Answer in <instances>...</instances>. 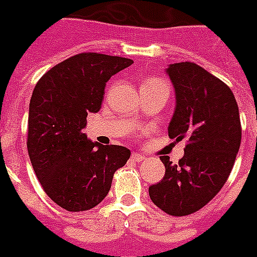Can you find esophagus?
<instances>
[{"mask_svg":"<svg viewBox=\"0 0 257 257\" xmlns=\"http://www.w3.org/2000/svg\"><path fill=\"white\" fill-rule=\"evenodd\" d=\"M131 158H133L134 161H137V163H141V161H144L145 160V156H142V154L140 153H133Z\"/></svg>","mask_w":257,"mask_h":257,"instance_id":"obj_1","label":"esophagus"}]
</instances>
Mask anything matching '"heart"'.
<instances>
[{
  "mask_svg": "<svg viewBox=\"0 0 257 257\" xmlns=\"http://www.w3.org/2000/svg\"><path fill=\"white\" fill-rule=\"evenodd\" d=\"M153 82H163V80H160V78H148V80H145L144 84H153Z\"/></svg>",
  "mask_w": 257,
  "mask_h": 257,
  "instance_id": "heart-1",
  "label": "heart"
}]
</instances>
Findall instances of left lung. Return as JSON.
Masks as SVG:
<instances>
[{"instance_id":"8db88e82","label":"left lung","mask_w":257,"mask_h":257,"mask_svg":"<svg viewBox=\"0 0 257 257\" xmlns=\"http://www.w3.org/2000/svg\"><path fill=\"white\" fill-rule=\"evenodd\" d=\"M167 73L176 94L168 136L187 145L177 164L160 157L165 176L149 195L163 211L183 217L206 206L226 183L240 149V112L230 88L199 65L172 63Z\"/></svg>"}]
</instances>
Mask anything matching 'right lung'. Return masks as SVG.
<instances>
[{
	"mask_svg": "<svg viewBox=\"0 0 257 257\" xmlns=\"http://www.w3.org/2000/svg\"><path fill=\"white\" fill-rule=\"evenodd\" d=\"M133 59L81 53L58 63L35 85L27 148L35 175L50 199L67 211H85L107 196L113 173L130 158L119 145L84 134L86 116L99 112L104 88Z\"/></svg>",
	"mask_w": 257,
	"mask_h": 257,
	"instance_id": "obj_1",
	"label": "right lung"
}]
</instances>
